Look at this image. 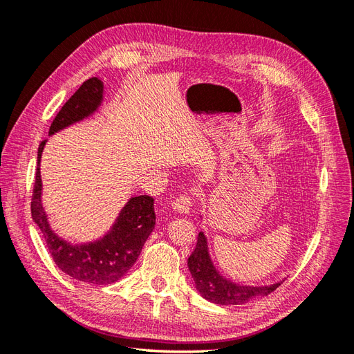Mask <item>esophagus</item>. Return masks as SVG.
I'll use <instances>...</instances> for the list:
<instances>
[{
  "label": "esophagus",
  "instance_id": "esophagus-1",
  "mask_svg": "<svg viewBox=\"0 0 354 354\" xmlns=\"http://www.w3.org/2000/svg\"><path fill=\"white\" fill-rule=\"evenodd\" d=\"M192 207V199L189 195H181L173 202V209L181 214H187Z\"/></svg>",
  "mask_w": 354,
  "mask_h": 354
}]
</instances>
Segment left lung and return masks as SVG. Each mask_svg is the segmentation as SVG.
<instances>
[{
  "instance_id": "8db88e82",
  "label": "left lung",
  "mask_w": 354,
  "mask_h": 354,
  "mask_svg": "<svg viewBox=\"0 0 354 354\" xmlns=\"http://www.w3.org/2000/svg\"><path fill=\"white\" fill-rule=\"evenodd\" d=\"M187 266L199 294L211 303L229 306L245 304L254 298L269 295L282 282L269 286H248L238 285L223 277L214 267L208 252V242L203 232H199L198 242L194 252L190 254Z\"/></svg>"
}]
</instances>
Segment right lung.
Wrapping results in <instances>:
<instances>
[{"label":"right lung","mask_w":354,"mask_h":354,"mask_svg":"<svg viewBox=\"0 0 354 354\" xmlns=\"http://www.w3.org/2000/svg\"><path fill=\"white\" fill-rule=\"evenodd\" d=\"M102 100L103 82L99 78L87 80L63 104L50 127L48 134L51 136L82 121L84 118L97 111ZM46 142L42 140L38 147V167L34 192H32L30 212L32 220L35 221L46 239L53 260L63 273L81 282L109 285L120 281L137 261L146 239L155 227L153 198L147 195L131 198L121 209L111 230L99 241L81 245L69 243L51 230L46 211L42 208L39 162Z\"/></svg>","instance_id":"add662e5"}]
</instances>
